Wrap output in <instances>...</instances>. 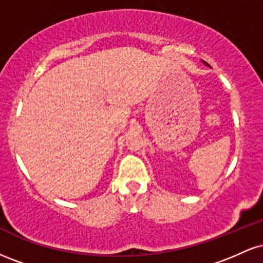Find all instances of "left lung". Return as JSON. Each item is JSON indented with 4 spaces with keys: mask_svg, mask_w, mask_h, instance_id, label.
I'll list each match as a JSON object with an SVG mask.
<instances>
[{
    "mask_svg": "<svg viewBox=\"0 0 263 263\" xmlns=\"http://www.w3.org/2000/svg\"><path fill=\"white\" fill-rule=\"evenodd\" d=\"M203 63H204V64H205V65H208V66H209V64H208V63H205V62H204V60H203Z\"/></svg>",
    "mask_w": 263,
    "mask_h": 263,
    "instance_id": "obj_1",
    "label": "left lung"
}]
</instances>
